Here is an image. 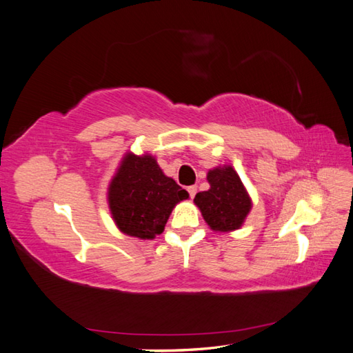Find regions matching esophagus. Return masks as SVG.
I'll list each match as a JSON object with an SVG mask.
<instances>
[{
  "label": "esophagus",
  "instance_id": "1",
  "mask_svg": "<svg viewBox=\"0 0 353 353\" xmlns=\"http://www.w3.org/2000/svg\"><path fill=\"white\" fill-rule=\"evenodd\" d=\"M187 190H188V194H190V197L193 199L194 194H196V192H197V187H196V185H190V187L187 188Z\"/></svg>",
  "mask_w": 353,
  "mask_h": 353
}]
</instances>
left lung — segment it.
<instances>
[{"mask_svg":"<svg viewBox=\"0 0 353 353\" xmlns=\"http://www.w3.org/2000/svg\"><path fill=\"white\" fill-rule=\"evenodd\" d=\"M206 178L211 188L194 197L205 221L212 230L219 232L241 228L252 208V201L234 168H216L208 172Z\"/></svg>","mask_w":353,"mask_h":353,"instance_id":"obj_1","label":"left lung"}]
</instances>
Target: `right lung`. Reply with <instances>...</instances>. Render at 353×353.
Listing matches in <instances>:
<instances>
[{"label":"right lung","mask_w":353,"mask_h":353,"mask_svg":"<svg viewBox=\"0 0 353 353\" xmlns=\"http://www.w3.org/2000/svg\"><path fill=\"white\" fill-rule=\"evenodd\" d=\"M188 193L163 174L151 156L127 154L109 185V208L124 234L141 239L160 235L174 206Z\"/></svg>","instance_id":"right-lung-1"}]
</instances>
